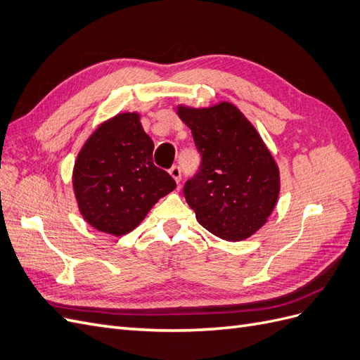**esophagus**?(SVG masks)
<instances>
[{"mask_svg": "<svg viewBox=\"0 0 360 360\" xmlns=\"http://www.w3.org/2000/svg\"><path fill=\"white\" fill-rule=\"evenodd\" d=\"M169 174H171V177L174 180H176L177 183H180V180H181V169H180L179 165H172L171 169H169Z\"/></svg>", "mask_w": 360, "mask_h": 360, "instance_id": "esophagus-1", "label": "esophagus"}]
</instances>
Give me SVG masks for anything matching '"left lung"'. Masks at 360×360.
<instances>
[{
    "label": "left lung",
    "mask_w": 360,
    "mask_h": 360,
    "mask_svg": "<svg viewBox=\"0 0 360 360\" xmlns=\"http://www.w3.org/2000/svg\"><path fill=\"white\" fill-rule=\"evenodd\" d=\"M177 114L201 155L198 172L183 188L198 222L224 240H245L278 202L279 168L252 123L230 102L180 105Z\"/></svg>",
    "instance_id": "8db88e82"
}]
</instances>
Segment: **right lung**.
<instances>
[{
  "label": "right lung",
  "mask_w": 360,
  "mask_h": 360,
  "mask_svg": "<svg viewBox=\"0 0 360 360\" xmlns=\"http://www.w3.org/2000/svg\"><path fill=\"white\" fill-rule=\"evenodd\" d=\"M155 144L139 114H117L85 141L73 168V191L84 219L123 236L136 228L176 181L153 163Z\"/></svg>",
  "instance_id": "add662e5"
}]
</instances>
